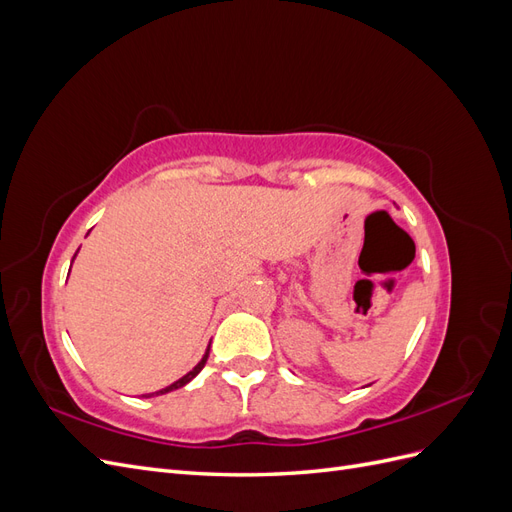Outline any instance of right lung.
<instances>
[{
  "label": "right lung",
  "mask_w": 512,
  "mask_h": 512,
  "mask_svg": "<svg viewBox=\"0 0 512 512\" xmlns=\"http://www.w3.org/2000/svg\"><path fill=\"white\" fill-rule=\"evenodd\" d=\"M207 359H209V348H207V352H205V356H203V359H200V363L190 371V374H185L183 378H179L177 382H173V384H170V386H166V389H162V391H158V393H149L147 397H153V395H164V393H168V391H175V389H181V386H185V384H188L192 378H196L198 374H200V369H203L205 367V363H207ZM145 397V395H143Z\"/></svg>",
  "instance_id": "obj_1"
}]
</instances>
